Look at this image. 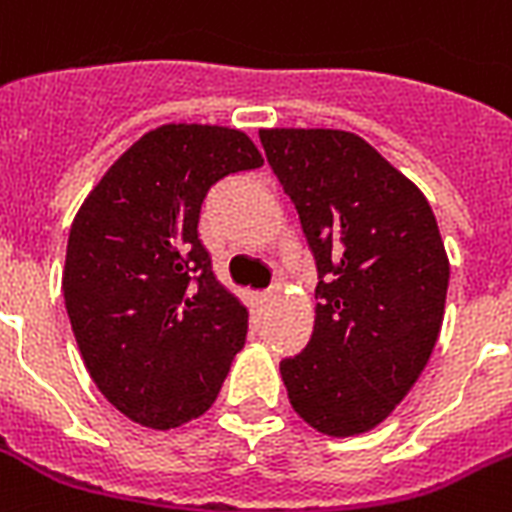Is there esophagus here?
I'll use <instances>...</instances> for the list:
<instances>
[{"label": "esophagus", "instance_id": "obj_1", "mask_svg": "<svg viewBox=\"0 0 512 512\" xmlns=\"http://www.w3.org/2000/svg\"><path fill=\"white\" fill-rule=\"evenodd\" d=\"M276 297H278V289H270V292L260 294V305H263V307L273 305V302H276Z\"/></svg>", "mask_w": 512, "mask_h": 512}]
</instances>
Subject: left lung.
<instances>
[{
	"instance_id": "1",
	"label": "left lung",
	"mask_w": 512,
	"mask_h": 512,
	"mask_svg": "<svg viewBox=\"0 0 512 512\" xmlns=\"http://www.w3.org/2000/svg\"><path fill=\"white\" fill-rule=\"evenodd\" d=\"M318 268L315 326L281 360L289 402L328 436L371 431L429 363L450 260L421 189L350 131L263 128Z\"/></svg>"
}]
</instances>
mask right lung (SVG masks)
<instances>
[{
  "instance_id": "add662e5",
  "label": "right lung",
  "mask_w": 512,
  "mask_h": 512,
  "mask_svg": "<svg viewBox=\"0 0 512 512\" xmlns=\"http://www.w3.org/2000/svg\"><path fill=\"white\" fill-rule=\"evenodd\" d=\"M263 165L247 134L170 123L141 136L83 199L62 294L86 371L120 413L176 429L210 410L247 339L199 213L220 178Z\"/></svg>"
}]
</instances>
